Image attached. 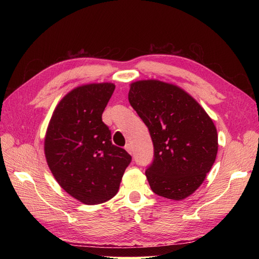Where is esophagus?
<instances>
[{"label": "esophagus", "instance_id": "esophagus-1", "mask_svg": "<svg viewBox=\"0 0 259 259\" xmlns=\"http://www.w3.org/2000/svg\"><path fill=\"white\" fill-rule=\"evenodd\" d=\"M124 148H125V150L130 153V155H131V153H133V146H131L130 144H126Z\"/></svg>", "mask_w": 259, "mask_h": 259}]
</instances>
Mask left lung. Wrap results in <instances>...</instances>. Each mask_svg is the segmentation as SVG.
I'll list each match as a JSON object with an SVG mask.
<instances>
[{
    "label": "left lung",
    "instance_id": "left-lung-1",
    "mask_svg": "<svg viewBox=\"0 0 259 259\" xmlns=\"http://www.w3.org/2000/svg\"><path fill=\"white\" fill-rule=\"evenodd\" d=\"M128 99L152 139L153 161L146 170L151 190L174 200L194 194L218 151L210 117L185 90L159 80L131 83Z\"/></svg>",
    "mask_w": 259,
    "mask_h": 259
}]
</instances>
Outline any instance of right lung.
<instances>
[{"label": "right lung", "mask_w": 259, "mask_h": 259, "mask_svg": "<svg viewBox=\"0 0 259 259\" xmlns=\"http://www.w3.org/2000/svg\"><path fill=\"white\" fill-rule=\"evenodd\" d=\"M115 85L110 82L75 88L58 103L49 122L45 153L58 184L85 205L117 195L131 156L112 145L102 113Z\"/></svg>", "instance_id": "1"}]
</instances>
